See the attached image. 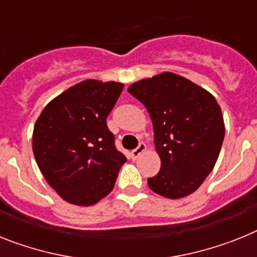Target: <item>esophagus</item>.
<instances>
[{"label":"esophagus","instance_id":"34e87169","mask_svg":"<svg viewBox=\"0 0 257 257\" xmlns=\"http://www.w3.org/2000/svg\"><path fill=\"white\" fill-rule=\"evenodd\" d=\"M145 150H146V145L144 144V142H141V144H140V145L135 149V150H132V152H131V157H132L133 159L139 158L140 154H142V153L145 152Z\"/></svg>","mask_w":257,"mask_h":257}]
</instances>
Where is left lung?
I'll use <instances>...</instances> for the list:
<instances>
[{"label":"left lung","mask_w":257,"mask_h":257,"mask_svg":"<svg viewBox=\"0 0 257 257\" xmlns=\"http://www.w3.org/2000/svg\"><path fill=\"white\" fill-rule=\"evenodd\" d=\"M148 109L161 170L148 179L152 191L167 198L191 195L212 172L225 137V124L212 94L189 79L162 73L129 86Z\"/></svg>","instance_id":"1"}]
</instances>
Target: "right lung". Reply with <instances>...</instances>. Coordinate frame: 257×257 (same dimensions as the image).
Instances as JSON below:
<instances>
[{"label": "right lung", "instance_id": "add662e5", "mask_svg": "<svg viewBox=\"0 0 257 257\" xmlns=\"http://www.w3.org/2000/svg\"><path fill=\"white\" fill-rule=\"evenodd\" d=\"M122 83L87 79L55 98L36 120L32 150L52 188L74 205H94L113 189L125 155L107 116Z\"/></svg>", "mask_w": 257, "mask_h": 257}]
</instances>
